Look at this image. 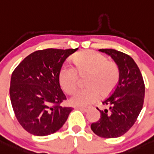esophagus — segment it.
Returning <instances> with one entry per match:
<instances>
[{
	"label": "esophagus",
	"instance_id": "esophagus-1",
	"mask_svg": "<svg viewBox=\"0 0 154 154\" xmlns=\"http://www.w3.org/2000/svg\"><path fill=\"white\" fill-rule=\"evenodd\" d=\"M77 109L84 112H88V111H89V109H88V108H81V107H79V108H77Z\"/></svg>",
	"mask_w": 154,
	"mask_h": 154
}]
</instances>
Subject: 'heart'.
I'll return each instance as SVG.
<instances>
[{"label": "heart", "mask_w": 154, "mask_h": 154, "mask_svg": "<svg viewBox=\"0 0 154 154\" xmlns=\"http://www.w3.org/2000/svg\"><path fill=\"white\" fill-rule=\"evenodd\" d=\"M74 67L65 63L59 72V82L64 92L71 94L77 85V72L88 73L86 85L74 92L69 102L73 106L87 107L97 102L102 96L109 95L114 90L119 80V68L109 61L105 55L93 50L76 53L72 58Z\"/></svg>", "instance_id": "1"}]
</instances>
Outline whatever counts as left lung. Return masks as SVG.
I'll return each instance as SVG.
<instances>
[{
	"mask_svg": "<svg viewBox=\"0 0 154 154\" xmlns=\"http://www.w3.org/2000/svg\"><path fill=\"white\" fill-rule=\"evenodd\" d=\"M99 51L109 55L119 68V80L114 91L102 104L109 109L99 110L101 118L91 125V130L102 138H117L134 125L142 110L145 85L138 66L129 55L112 49Z\"/></svg>",
	"mask_w": 154,
	"mask_h": 154,
	"instance_id": "left-lung-1",
	"label": "left lung"
}]
</instances>
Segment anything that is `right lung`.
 Masks as SVG:
<instances>
[{
  "instance_id": "right-lung-1",
  "label": "right lung",
  "mask_w": 154,
  "mask_h": 154,
  "mask_svg": "<svg viewBox=\"0 0 154 154\" xmlns=\"http://www.w3.org/2000/svg\"><path fill=\"white\" fill-rule=\"evenodd\" d=\"M77 49H46L31 53L13 71L10 97L18 122L28 133L44 136L53 134L66 122L70 107L59 82L64 61Z\"/></svg>"
}]
</instances>
